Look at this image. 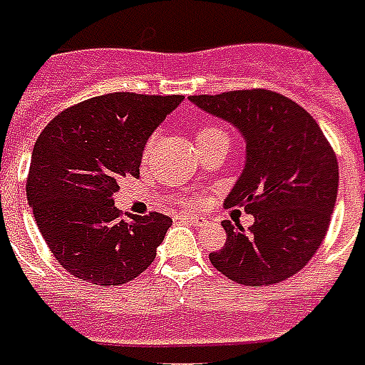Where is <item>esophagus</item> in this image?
<instances>
[{
	"label": "esophagus",
	"instance_id": "34e87169",
	"mask_svg": "<svg viewBox=\"0 0 365 365\" xmlns=\"http://www.w3.org/2000/svg\"><path fill=\"white\" fill-rule=\"evenodd\" d=\"M180 218L189 222V224H193V226H205V224H207V218H202V216H195V214H182Z\"/></svg>",
	"mask_w": 365,
	"mask_h": 365
}]
</instances>
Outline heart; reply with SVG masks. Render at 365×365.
I'll return each mask as SVG.
<instances>
[{
    "mask_svg": "<svg viewBox=\"0 0 365 365\" xmlns=\"http://www.w3.org/2000/svg\"><path fill=\"white\" fill-rule=\"evenodd\" d=\"M214 135H226V133L222 132L220 128L207 124V126H202L197 130V135H195V139H197V143H199V141H205V139L214 138Z\"/></svg>",
    "mask_w": 365,
    "mask_h": 365,
    "instance_id": "b5f03b06",
    "label": "heart"
}]
</instances>
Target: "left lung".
I'll return each instance as SVG.
<instances>
[{
  "label": "left lung",
  "mask_w": 365,
  "mask_h": 365,
  "mask_svg": "<svg viewBox=\"0 0 365 365\" xmlns=\"http://www.w3.org/2000/svg\"><path fill=\"white\" fill-rule=\"evenodd\" d=\"M197 107L230 122L247 143L243 174L224 201L255 216L250 232L224 220V249L208 258L241 285H274L304 268L329 227L337 201L335 151L310 113L269 90L191 96Z\"/></svg>",
  "instance_id": "left-lung-1"
}]
</instances>
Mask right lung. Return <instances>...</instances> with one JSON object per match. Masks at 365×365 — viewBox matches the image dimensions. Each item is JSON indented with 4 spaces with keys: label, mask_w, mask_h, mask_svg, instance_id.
<instances>
[{
    "label": "right lung",
    "mask_w": 365,
    "mask_h": 365,
    "mask_svg": "<svg viewBox=\"0 0 365 365\" xmlns=\"http://www.w3.org/2000/svg\"><path fill=\"white\" fill-rule=\"evenodd\" d=\"M182 101L183 96L107 93L65 108L40 133L28 205L53 257L80 282L122 285L157 257L172 218H120L113 195L122 178L139 176L147 139Z\"/></svg>",
    "instance_id": "right-lung-1"
}]
</instances>
